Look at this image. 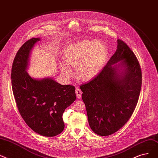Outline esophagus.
<instances>
[{
    "label": "esophagus",
    "instance_id": "esophagus-1",
    "mask_svg": "<svg viewBox=\"0 0 158 158\" xmlns=\"http://www.w3.org/2000/svg\"><path fill=\"white\" fill-rule=\"evenodd\" d=\"M75 92H76L77 97L78 98H80L81 96V94H82V92H81V89H79V88H77V89H76V91H75Z\"/></svg>",
    "mask_w": 158,
    "mask_h": 158
}]
</instances>
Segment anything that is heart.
I'll return each mask as SVG.
<instances>
[{"instance_id": "b5f03b06", "label": "heart", "mask_w": 158, "mask_h": 158, "mask_svg": "<svg viewBox=\"0 0 158 158\" xmlns=\"http://www.w3.org/2000/svg\"><path fill=\"white\" fill-rule=\"evenodd\" d=\"M108 55V50L100 40H84L70 44L64 52V60L60 67L67 78L73 74L69 65L77 66L78 77L83 80H89L99 73Z\"/></svg>"}]
</instances>
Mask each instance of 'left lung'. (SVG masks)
<instances>
[{
    "instance_id": "obj_1",
    "label": "left lung",
    "mask_w": 158,
    "mask_h": 158,
    "mask_svg": "<svg viewBox=\"0 0 158 158\" xmlns=\"http://www.w3.org/2000/svg\"><path fill=\"white\" fill-rule=\"evenodd\" d=\"M121 61L118 66L115 64ZM142 74L133 51L122 40L102 71L88 83L80 85L90 127L96 134L107 136L129 121L139 99Z\"/></svg>"
}]
</instances>
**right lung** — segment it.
Here are the masks:
<instances>
[{
    "instance_id": "obj_1",
    "label": "right lung",
    "mask_w": 158,
    "mask_h": 158,
    "mask_svg": "<svg viewBox=\"0 0 158 158\" xmlns=\"http://www.w3.org/2000/svg\"><path fill=\"white\" fill-rule=\"evenodd\" d=\"M39 38L26 41L17 51L11 68V85L19 113L26 123L41 136L53 137L64 129L62 116L77 98L75 87L51 78L36 80L26 72L29 57Z\"/></svg>"
}]
</instances>
